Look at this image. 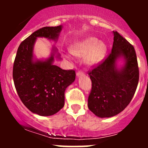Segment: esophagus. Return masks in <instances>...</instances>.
Listing matches in <instances>:
<instances>
[{
    "instance_id": "obj_1",
    "label": "esophagus",
    "mask_w": 148,
    "mask_h": 148,
    "mask_svg": "<svg viewBox=\"0 0 148 148\" xmlns=\"http://www.w3.org/2000/svg\"><path fill=\"white\" fill-rule=\"evenodd\" d=\"M81 75H84V72L82 71H79V72H76V76H80Z\"/></svg>"
}]
</instances>
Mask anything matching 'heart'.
I'll return each instance as SVG.
<instances>
[{
    "mask_svg": "<svg viewBox=\"0 0 148 148\" xmlns=\"http://www.w3.org/2000/svg\"><path fill=\"white\" fill-rule=\"evenodd\" d=\"M70 52L79 57L86 55V63L89 66H94L103 60L106 52V46L103 42H99L96 37H88L71 46Z\"/></svg>",
    "mask_w": 148,
    "mask_h": 148,
    "instance_id": "b5f03b06",
    "label": "heart"
}]
</instances>
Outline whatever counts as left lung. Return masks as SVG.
Masks as SVG:
<instances>
[{
    "mask_svg": "<svg viewBox=\"0 0 148 148\" xmlns=\"http://www.w3.org/2000/svg\"><path fill=\"white\" fill-rule=\"evenodd\" d=\"M111 52L89 72L92 90L88 108L99 118H110L123 111L130 103L138 84L139 71L134 47L118 32H113ZM123 59L119 69L116 61Z\"/></svg>",
    "mask_w": 148,
    "mask_h": 148,
    "instance_id": "8db88e82",
    "label": "left lung"
}]
</instances>
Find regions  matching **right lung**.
<instances>
[{"label": "right lung", "instance_id": "obj_1", "mask_svg": "<svg viewBox=\"0 0 148 148\" xmlns=\"http://www.w3.org/2000/svg\"><path fill=\"white\" fill-rule=\"evenodd\" d=\"M62 25L44 27L20 44L13 66V80L21 101L30 111L41 116L56 114L64 104V91L74 81V70H64L53 64L54 56L60 60L56 47L50 57L38 60L33 49L37 37L56 42Z\"/></svg>", "mask_w": 148, "mask_h": 148}]
</instances>
